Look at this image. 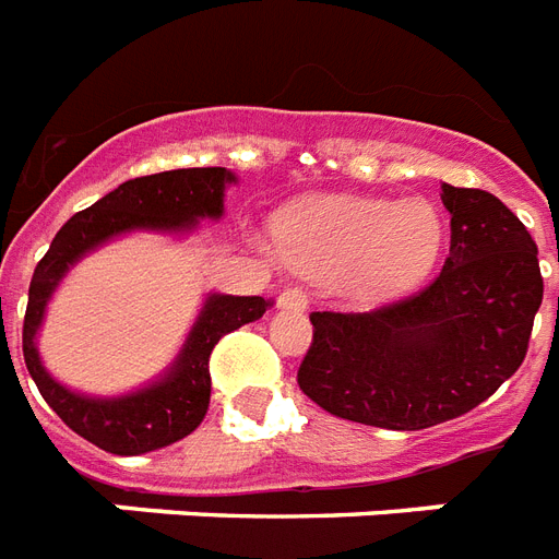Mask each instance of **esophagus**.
<instances>
[{
  "label": "esophagus",
  "instance_id": "obj_1",
  "mask_svg": "<svg viewBox=\"0 0 559 559\" xmlns=\"http://www.w3.org/2000/svg\"><path fill=\"white\" fill-rule=\"evenodd\" d=\"M278 307H284V310H305V307H307L305 287H298V284H293V287L281 289V293H278Z\"/></svg>",
  "mask_w": 559,
  "mask_h": 559
}]
</instances>
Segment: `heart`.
<instances>
[{
  "label": "heart",
  "instance_id": "1",
  "mask_svg": "<svg viewBox=\"0 0 559 559\" xmlns=\"http://www.w3.org/2000/svg\"><path fill=\"white\" fill-rule=\"evenodd\" d=\"M278 243L305 270H348L362 296H389L438 261L443 223L429 202L328 197L287 211Z\"/></svg>",
  "mask_w": 559,
  "mask_h": 559
}]
</instances>
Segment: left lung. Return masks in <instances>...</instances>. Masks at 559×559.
Segmentation results:
<instances>
[{
	"mask_svg": "<svg viewBox=\"0 0 559 559\" xmlns=\"http://www.w3.org/2000/svg\"><path fill=\"white\" fill-rule=\"evenodd\" d=\"M441 200L450 254L426 287L368 313H310L298 389L324 412L429 429L467 415L522 366L543 305L537 243L493 193L443 186Z\"/></svg>",
	"mask_w": 559,
	"mask_h": 559,
	"instance_id": "left-lung-1",
	"label": "left lung"
}]
</instances>
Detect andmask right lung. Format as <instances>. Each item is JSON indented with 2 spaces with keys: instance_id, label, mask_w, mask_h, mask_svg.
Here are the masks:
<instances>
[{
  "instance_id": "add662e5",
  "label": "right lung",
  "mask_w": 559,
  "mask_h": 559,
  "mask_svg": "<svg viewBox=\"0 0 559 559\" xmlns=\"http://www.w3.org/2000/svg\"><path fill=\"white\" fill-rule=\"evenodd\" d=\"M231 179L235 177L226 168L162 170L151 177L130 179L107 197H100L95 205L66 219V226L57 231L34 270L22 322V357L39 394L60 415V420L100 450L112 455H142L191 435L209 412L211 350L226 333L261 319L270 301H263L261 296H211L200 322L193 324L177 366L170 368L165 380L135 391L130 397L90 400L66 391L39 366L34 336L43 322L48 296L57 281L63 278L69 263L112 235L130 228L179 231L191 228L200 217H219L223 188Z\"/></svg>"
}]
</instances>
